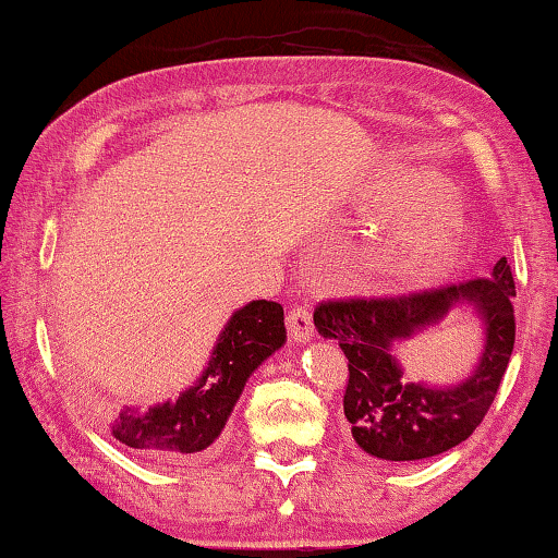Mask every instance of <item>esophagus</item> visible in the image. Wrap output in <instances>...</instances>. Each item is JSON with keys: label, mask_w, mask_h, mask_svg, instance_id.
I'll return each mask as SVG.
<instances>
[{"label": "esophagus", "mask_w": 558, "mask_h": 558, "mask_svg": "<svg viewBox=\"0 0 558 558\" xmlns=\"http://www.w3.org/2000/svg\"><path fill=\"white\" fill-rule=\"evenodd\" d=\"M287 327H289L291 339H294L296 344H306V341H312L314 337L312 312H308L306 306H296L294 312L287 316Z\"/></svg>", "instance_id": "obj_1"}]
</instances>
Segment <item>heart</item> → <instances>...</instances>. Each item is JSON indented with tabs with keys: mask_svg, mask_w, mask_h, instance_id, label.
Returning <instances> with one entry per match:
<instances>
[{
	"mask_svg": "<svg viewBox=\"0 0 558 558\" xmlns=\"http://www.w3.org/2000/svg\"><path fill=\"white\" fill-rule=\"evenodd\" d=\"M362 209L387 231L374 256V274L393 284H428L447 274L464 250L466 231L457 211V190L428 169H387L366 186Z\"/></svg>",
	"mask_w": 558,
	"mask_h": 558,
	"instance_id": "1",
	"label": "heart"
}]
</instances>
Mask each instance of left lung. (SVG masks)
<instances>
[{"instance_id":"left-lung-1","label":"left lung","mask_w":558,"mask_h":558,"mask_svg":"<svg viewBox=\"0 0 558 558\" xmlns=\"http://www.w3.org/2000/svg\"><path fill=\"white\" fill-rule=\"evenodd\" d=\"M513 296L511 267L501 256L488 279L397 299H339L316 306V331L337 339L349 359L344 416L356 447L381 461H418L466 441L494 404L509 366L517 337ZM457 311L471 313L485 329L475 368L449 385L407 383L398 347Z\"/></svg>"}]
</instances>
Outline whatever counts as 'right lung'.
I'll list each match as a JSON object with an SVG mask.
<instances>
[{
    "label": "right lung",
    "mask_w": 558,
    "mask_h": 558,
    "mask_svg": "<svg viewBox=\"0 0 558 558\" xmlns=\"http://www.w3.org/2000/svg\"><path fill=\"white\" fill-rule=\"evenodd\" d=\"M284 344L281 304L267 299L244 304L229 316L207 366L190 389L144 414L124 407L111 418V436L154 461H179L209 449L225 432L250 376Z\"/></svg>",
    "instance_id": "1"
}]
</instances>
